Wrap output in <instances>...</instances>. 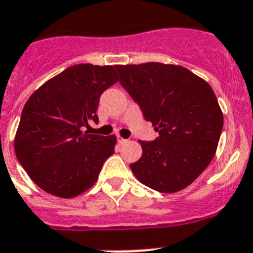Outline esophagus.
Instances as JSON below:
<instances>
[{
  "mask_svg": "<svg viewBox=\"0 0 253 253\" xmlns=\"http://www.w3.org/2000/svg\"><path fill=\"white\" fill-rule=\"evenodd\" d=\"M117 141H119V143H120V145H125V143L128 142V139L123 138V137H119V139H117Z\"/></svg>",
  "mask_w": 253,
  "mask_h": 253,
  "instance_id": "obj_1",
  "label": "esophagus"
}]
</instances>
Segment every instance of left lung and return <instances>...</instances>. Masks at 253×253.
Segmentation results:
<instances>
[{"instance_id":"obj_1","label":"left lung","mask_w":253,"mask_h":253,"mask_svg":"<svg viewBox=\"0 0 253 253\" xmlns=\"http://www.w3.org/2000/svg\"><path fill=\"white\" fill-rule=\"evenodd\" d=\"M120 84L159 137L138 141L141 158L130 165L146 187L173 193L203 173L217 151L223 114L207 81L180 65H116Z\"/></svg>"}]
</instances>
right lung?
<instances>
[{"label": "right lung", "mask_w": 253, "mask_h": 253, "mask_svg": "<svg viewBox=\"0 0 253 253\" xmlns=\"http://www.w3.org/2000/svg\"><path fill=\"white\" fill-rule=\"evenodd\" d=\"M117 81L114 66L78 64L28 98L14 150L31 180L46 193L73 199L96 183L103 163L115 153L116 136L84 128L88 121L98 123L100 95Z\"/></svg>", "instance_id": "add662e5"}]
</instances>
